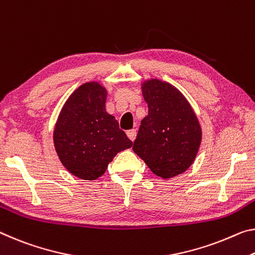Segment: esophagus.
Here are the masks:
<instances>
[{"mask_svg":"<svg viewBox=\"0 0 255 255\" xmlns=\"http://www.w3.org/2000/svg\"><path fill=\"white\" fill-rule=\"evenodd\" d=\"M136 135H137L136 129H130V130H128V131H127V136H128V138L130 139V140H132V142H134V140H135V138H136Z\"/></svg>","mask_w":255,"mask_h":255,"instance_id":"1","label":"esophagus"}]
</instances>
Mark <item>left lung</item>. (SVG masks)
<instances>
[{
    "label": "left lung",
    "instance_id": "1",
    "mask_svg": "<svg viewBox=\"0 0 255 255\" xmlns=\"http://www.w3.org/2000/svg\"><path fill=\"white\" fill-rule=\"evenodd\" d=\"M142 93L148 115L140 121L132 149L153 173L172 178L195 160L202 140L200 123L188 101L169 83L146 80Z\"/></svg>",
    "mask_w": 255,
    "mask_h": 255
}]
</instances>
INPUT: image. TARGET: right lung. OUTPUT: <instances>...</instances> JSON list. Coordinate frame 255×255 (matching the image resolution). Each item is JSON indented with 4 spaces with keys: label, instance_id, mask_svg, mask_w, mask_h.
Returning a JSON list of instances; mask_svg holds the SVG:
<instances>
[{
    "label": "right lung",
    "instance_id": "add662e5",
    "mask_svg": "<svg viewBox=\"0 0 255 255\" xmlns=\"http://www.w3.org/2000/svg\"><path fill=\"white\" fill-rule=\"evenodd\" d=\"M106 101L102 85L83 84L64 103L55 124L53 140L59 159L80 179H98L117 153L132 145L115 117L106 111Z\"/></svg>",
    "mask_w": 255,
    "mask_h": 255
}]
</instances>
